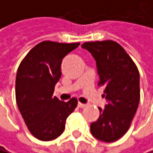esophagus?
<instances>
[{"mask_svg": "<svg viewBox=\"0 0 153 153\" xmlns=\"http://www.w3.org/2000/svg\"><path fill=\"white\" fill-rule=\"evenodd\" d=\"M85 106H86V104H85V103L78 102V107H79V108H85Z\"/></svg>", "mask_w": 153, "mask_h": 153, "instance_id": "obj_1", "label": "esophagus"}]
</instances>
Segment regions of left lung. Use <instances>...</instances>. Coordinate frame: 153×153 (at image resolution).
Here are the masks:
<instances>
[{
  "mask_svg": "<svg viewBox=\"0 0 153 153\" xmlns=\"http://www.w3.org/2000/svg\"><path fill=\"white\" fill-rule=\"evenodd\" d=\"M97 63L100 80L104 86L107 104L99 108L98 120L90 125L91 134L103 142L120 139L129 130L140 100L139 71L130 55L121 46L113 41L85 42Z\"/></svg>",
  "mask_w": 153,
  "mask_h": 153,
  "instance_id": "obj_1",
  "label": "left lung"
}]
</instances>
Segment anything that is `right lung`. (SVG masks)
I'll return each instance as SVG.
<instances>
[{"label": "right lung", "mask_w": 153, "mask_h": 153, "mask_svg": "<svg viewBox=\"0 0 153 153\" xmlns=\"http://www.w3.org/2000/svg\"><path fill=\"white\" fill-rule=\"evenodd\" d=\"M79 45L42 41L19 64L16 100L27 128L39 140L57 138L65 130L67 117L78 104L76 98L62 102L53 96V91L62 74L63 58Z\"/></svg>", "instance_id": "add662e5"}]
</instances>
